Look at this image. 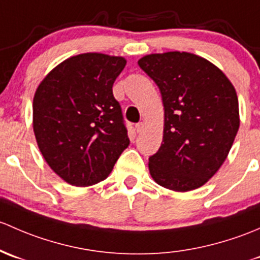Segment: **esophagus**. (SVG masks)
I'll list each match as a JSON object with an SVG mask.
<instances>
[{"instance_id":"obj_1","label":"esophagus","mask_w":260,"mask_h":260,"mask_svg":"<svg viewBox=\"0 0 260 260\" xmlns=\"http://www.w3.org/2000/svg\"><path fill=\"white\" fill-rule=\"evenodd\" d=\"M144 129H145V124H144V122H139V124L135 125L136 133H141Z\"/></svg>"}]
</instances>
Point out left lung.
Wrapping results in <instances>:
<instances>
[{
	"label": "left lung",
	"instance_id": "1",
	"mask_svg": "<svg viewBox=\"0 0 260 260\" xmlns=\"http://www.w3.org/2000/svg\"><path fill=\"white\" fill-rule=\"evenodd\" d=\"M164 105V135L149 157L159 185L189 191L204 185L225 161L239 129V104L228 77L189 52L152 53L139 60Z\"/></svg>",
	"mask_w": 260,
	"mask_h": 260
}]
</instances>
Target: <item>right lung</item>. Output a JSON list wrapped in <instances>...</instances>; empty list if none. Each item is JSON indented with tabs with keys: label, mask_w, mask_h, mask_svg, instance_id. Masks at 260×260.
Masks as SVG:
<instances>
[{
	"label": "right lung",
	"mask_w": 260,
	"mask_h": 260,
	"mask_svg": "<svg viewBox=\"0 0 260 260\" xmlns=\"http://www.w3.org/2000/svg\"><path fill=\"white\" fill-rule=\"evenodd\" d=\"M124 57L81 53L56 66L34 98V131L50 168L66 183L89 186L109 176L129 146L112 85Z\"/></svg>",
	"instance_id": "obj_1"
}]
</instances>
